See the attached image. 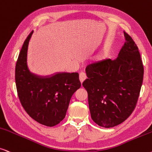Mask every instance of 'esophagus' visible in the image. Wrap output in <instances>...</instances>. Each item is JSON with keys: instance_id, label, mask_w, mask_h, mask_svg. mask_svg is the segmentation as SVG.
I'll return each instance as SVG.
<instances>
[{"instance_id": "34e87169", "label": "esophagus", "mask_w": 152, "mask_h": 152, "mask_svg": "<svg viewBox=\"0 0 152 152\" xmlns=\"http://www.w3.org/2000/svg\"><path fill=\"white\" fill-rule=\"evenodd\" d=\"M86 75L85 72H81L80 73V82L82 83V82H83L84 81L86 80Z\"/></svg>"}]
</instances>
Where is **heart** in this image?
<instances>
[{"mask_svg": "<svg viewBox=\"0 0 152 152\" xmlns=\"http://www.w3.org/2000/svg\"><path fill=\"white\" fill-rule=\"evenodd\" d=\"M102 56H98L96 57V59H97V60H100V59H102Z\"/></svg>", "mask_w": 152, "mask_h": 152, "instance_id": "obj_1", "label": "heart"}]
</instances>
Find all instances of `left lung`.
I'll return each instance as SVG.
<instances>
[{"label":"left lung","mask_w":152,"mask_h":152,"mask_svg":"<svg viewBox=\"0 0 152 152\" xmlns=\"http://www.w3.org/2000/svg\"><path fill=\"white\" fill-rule=\"evenodd\" d=\"M125 42L115 60L106 59L86 68L82 83L88 93L91 117L98 126L112 128L133 112L143 81L144 68L138 47L124 31Z\"/></svg>","instance_id":"left-lung-1"}]
</instances>
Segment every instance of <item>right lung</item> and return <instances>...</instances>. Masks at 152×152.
I'll use <instances>...</instances> for the list:
<instances>
[{"label": "right lung", "mask_w": 152, "mask_h": 152, "mask_svg": "<svg viewBox=\"0 0 152 152\" xmlns=\"http://www.w3.org/2000/svg\"><path fill=\"white\" fill-rule=\"evenodd\" d=\"M32 31L23 43L15 68V82L20 102L35 121L54 126L66 117L73 94L81 87L77 72H60L51 77L31 73L27 66V52Z\"/></svg>", "instance_id": "obj_1"}]
</instances>
